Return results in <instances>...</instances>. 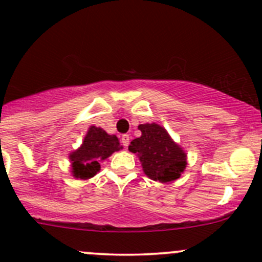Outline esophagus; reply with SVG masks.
I'll use <instances>...</instances> for the list:
<instances>
[{
	"mask_svg": "<svg viewBox=\"0 0 262 262\" xmlns=\"http://www.w3.org/2000/svg\"><path fill=\"white\" fill-rule=\"evenodd\" d=\"M120 141H121V144L126 148L129 146V142H130V137H129V134H123Z\"/></svg>",
	"mask_w": 262,
	"mask_h": 262,
	"instance_id": "esophagus-1",
	"label": "esophagus"
}]
</instances>
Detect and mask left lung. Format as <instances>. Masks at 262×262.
<instances>
[{
	"instance_id": "8db88e82",
	"label": "left lung",
	"mask_w": 262,
	"mask_h": 262,
	"mask_svg": "<svg viewBox=\"0 0 262 262\" xmlns=\"http://www.w3.org/2000/svg\"><path fill=\"white\" fill-rule=\"evenodd\" d=\"M138 129L142 136L130 142L129 150L137 153L144 173L163 184L178 180L186 167L184 149L158 124H141Z\"/></svg>"
}]
</instances>
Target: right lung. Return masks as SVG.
<instances>
[{"instance_id": "obj_1", "label": "right lung", "mask_w": 262, "mask_h": 262, "mask_svg": "<svg viewBox=\"0 0 262 262\" xmlns=\"http://www.w3.org/2000/svg\"><path fill=\"white\" fill-rule=\"evenodd\" d=\"M121 149L118 137L110 136L104 129L90 126L81 147L70 155L72 175L86 180L94 178L100 171V163Z\"/></svg>"}]
</instances>
